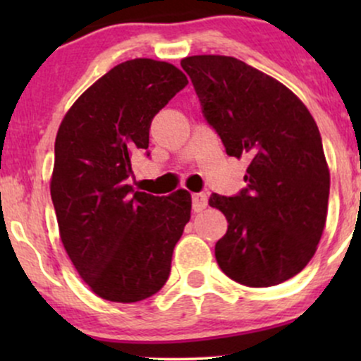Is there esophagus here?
<instances>
[{
	"mask_svg": "<svg viewBox=\"0 0 361 361\" xmlns=\"http://www.w3.org/2000/svg\"><path fill=\"white\" fill-rule=\"evenodd\" d=\"M192 202L195 212H200V210H204L209 205V198H207L205 193H195L192 197Z\"/></svg>",
	"mask_w": 361,
	"mask_h": 361,
	"instance_id": "1",
	"label": "esophagus"
}]
</instances>
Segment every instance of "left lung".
Here are the masks:
<instances>
[{
  "instance_id": "left-lung-1",
  "label": "left lung",
  "mask_w": 361,
  "mask_h": 361,
  "mask_svg": "<svg viewBox=\"0 0 361 361\" xmlns=\"http://www.w3.org/2000/svg\"><path fill=\"white\" fill-rule=\"evenodd\" d=\"M229 156L250 157L246 188L209 198L226 215L215 259L231 280L271 287L312 259L326 226L329 168L316 120L275 78L229 56L181 59Z\"/></svg>"
}]
</instances>
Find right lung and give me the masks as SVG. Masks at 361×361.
I'll list each match as a JSON object with an SVG mask.
<instances>
[{
	"mask_svg": "<svg viewBox=\"0 0 361 361\" xmlns=\"http://www.w3.org/2000/svg\"><path fill=\"white\" fill-rule=\"evenodd\" d=\"M186 85L169 62L126 61L73 103L57 130L51 197L61 241L82 281L105 300L147 299L171 271L192 197L134 192L127 178L134 152L149 147L154 115Z\"/></svg>",
	"mask_w": 361,
	"mask_h": 361,
	"instance_id": "add662e5",
	"label": "right lung"
}]
</instances>
